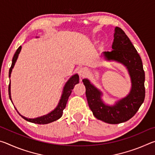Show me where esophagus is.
<instances>
[{"label": "esophagus", "mask_w": 155, "mask_h": 155, "mask_svg": "<svg viewBox=\"0 0 155 155\" xmlns=\"http://www.w3.org/2000/svg\"><path fill=\"white\" fill-rule=\"evenodd\" d=\"M78 74L81 78L85 77L87 74V69L86 68H81L78 70Z\"/></svg>", "instance_id": "obj_1"}]
</instances>
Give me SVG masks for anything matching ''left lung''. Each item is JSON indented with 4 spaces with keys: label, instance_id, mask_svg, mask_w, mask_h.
Returning <instances> with one entry per match:
<instances>
[{
    "label": "left lung",
    "instance_id": "1",
    "mask_svg": "<svg viewBox=\"0 0 155 155\" xmlns=\"http://www.w3.org/2000/svg\"><path fill=\"white\" fill-rule=\"evenodd\" d=\"M113 51L103 52L106 60L122 63L127 68L130 76L132 87L128 95L114 106L106 105L101 99L102 93L87 78L83 80L89 107L97 119L109 124H120L133 117L145 98V72L142 61L137 50L124 31L115 27Z\"/></svg>",
    "mask_w": 155,
    "mask_h": 155
}]
</instances>
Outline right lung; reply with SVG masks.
I'll use <instances>...</instances> for the list:
<instances>
[{
	"label": "right lung",
	"instance_id": "obj_1",
	"mask_svg": "<svg viewBox=\"0 0 155 155\" xmlns=\"http://www.w3.org/2000/svg\"><path fill=\"white\" fill-rule=\"evenodd\" d=\"M21 48H22V46H20L19 48L17 49V51H15L14 56L13 57L12 59V64L11 65V68L9 69V77H10L11 76V73L12 71L13 68H14L15 63L16 61V60L18 59V54H19L20 52L21 51ZM79 82V77H78V74H74V76L70 78L69 80L68 81V82L65 85V87L64 88V91H63L61 98L60 99V101L58 104V105L54 109L53 111H51V113H49L48 114H47L46 115H43L41 117H37V118H33V119H30V118H27L22 115V118H24L25 120H27L28 122H32V123H35V124H48V123L52 122L54 121H56L57 120L59 119L60 117H61L62 114H63V111L64 109L65 108V106H66L68 98L70 96V94L72 93V91L73 89H74V86L76 84L78 83ZM9 98L11 99V91H10V83L9 85Z\"/></svg>",
	"mask_w": 155,
	"mask_h": 155
}]
</instances>
